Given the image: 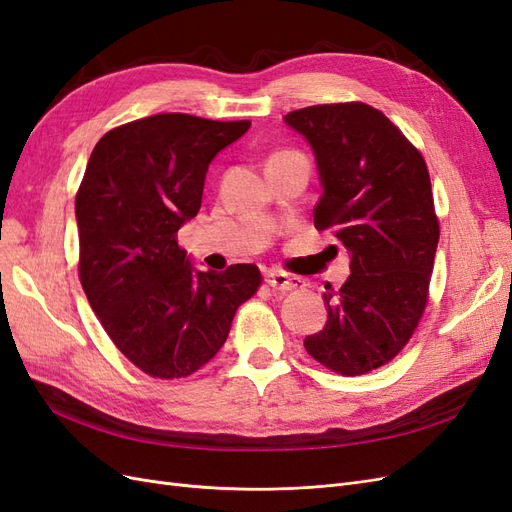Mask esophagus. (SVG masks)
<instances>
[{
  "label": "esophagus",
  "mask_w": 512,
  "mask_h": 512,
  "mask_svg": "<svg viewBox=\"0 0 512 512\" xmlns=\"http://www.w3.org/2000/svg\"><path fill=\"white\" fill-rule=\"evenodd\" d=\"M265 280L275 292H292V290H301L305 286L301 277H292L284 271H269L265 275Z\"/></svg>",
  "instance_id": "obj_1"
}]
</instances>
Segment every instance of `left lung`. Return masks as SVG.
Returning a JSON list of instances; mask_svg holds the SVG:
<instances>
[{"instance_id": "8db88e82", "label": "left lung", "mask_w": 512, "mask_h": 512, "mask_svg": "<svg viewBox=\"0 0 512 512\" xmlns=\"http://www.w3.org/2000/svg\"><path fill=\"white\" fill-rule=\"evenodd\" d=\"M284 121L314 149L322 188L314 226L331 228L350 254L344 286L324 292L327 324L303 346L337 374L361 376L393 361L425 312L440 239L429 170L369 104L307 106Z\"/></svg>"}]
</instances>
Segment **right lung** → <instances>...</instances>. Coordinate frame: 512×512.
Here are the masks:
<instances>
[{
	"mask_svg": "<svg viewBox=\"0 0 512 512\" xmlns=\"http://www.w3.org/2000/svg\"><path fill=\"white\" fill-rule=\"evenodd\" d=\"M250 126L162 113L106 132L91 151L74 203L79 277L108 337L151 378L209 363L262 282L256 265L196 271L177 243L211 160Z\"/></svg>",
	"mask_w": 512,
	"mask_h": 512,
	"instance_id": "right-lung-1",
	"label": "right lung"
}]
</instances>
